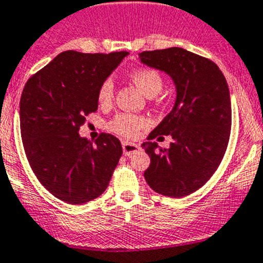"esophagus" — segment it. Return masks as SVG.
I'll return each instance as SVG.
<instances>
[{"label":"esophagus","mask_w":263,"mask_h":263,"mask_svg":"<svg viewBox=\"0 0 263 263\" xmlns=\"http://www.w3.org/2000/svg\"><path fill=\"white\" fill-rule=\"evenodd\" d=\"M123 153L124 156H131L134 153H136L139 151V144H135V143H129V141H123Z\"/></svg>","instance_id":"esophagus-1"}]
</instances>
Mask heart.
Instances as JSON below:
<instances>
[{
	"instance_id": "heart-1",
	"label": "heart",
	"mask_w": 263,
	"mask_h": 263,
	"mask_svg": "<svg viewBox=\"0 0 263 263\" xmlns=\"http://www.w3.org/2000/svg\"><path fill=\"white\" fill-rule=\"evenodd\" d=\"M131 80L146 97H155L162 89L164 80L155 69H136L131 73ZM98 103L108 106L114 98V82L105 80L98 89ZM146 126V119L140 115L120 114L110 122V128L115 134L124 137H135L141 128Z\"/></svg>"
}]
</instances>
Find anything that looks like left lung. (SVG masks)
I'll use <instances>...</instances> for the list:
<instances>
[{
    "label": "left lung",
    "mask_w": 263,
    "mask_h": 263,
    "mask_svg": "<svg viewBox=\"0 0 263 263\" xmlns=\"http://www.w3.org/2000/svg\"><path fill=\"white\" fill-rule=\"evenodd\" d=\"M144 65L165 72L176 86L172 111L151 132L170 135L167 149L145 141L151 157L144 172L156 193L181 198L200 189L216 172L231 134L232 107L227 80L214 61L179 47L139 53Z\"/></svg>",
    "instance_id": "obj_1"
}]
</instances>
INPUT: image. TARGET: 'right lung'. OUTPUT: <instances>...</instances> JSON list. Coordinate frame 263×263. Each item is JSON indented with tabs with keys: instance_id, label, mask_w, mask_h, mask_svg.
<instances>
[{
	"instance_id": "obj_1",
	"label": "right lung",
	"mask_w": 263,
	"mask_h": 263,
	"mask_svg": "<svg viewBox=\"0 0 263 263\" xmlns=\"http://www.w3.org/2000/svg\"><path fill=\"white\" fill-rule=\"evenodd\" d=\"M127 55L61 52L25 85L20 120L26 157L40 183L69 204L98 198L123 153L112 135L93 144L79 131L98 110L101 84Z\"/></svg>"
}]
</instances>
